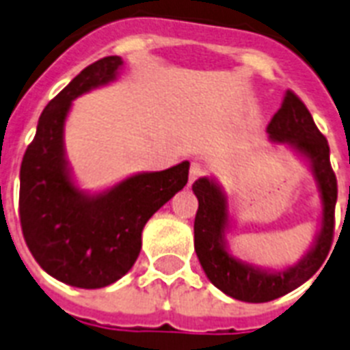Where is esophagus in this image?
Wrapping results in <instances>:
<instances>
[{"mask_svg":"<svg viewBox=\"0 0 350 350\" xmlns=\"http://www.w3.org/2000/svg\"><path fill=\"white\" fill-rule=\"evenodd\" d=\"M200 176H203V167L200 163H192L191 170H189V185H192Z\"/></svg>","mask_w":350,"mask_h":350,"instance_id":"obj_1","label":"esophagus"}]
</instances>
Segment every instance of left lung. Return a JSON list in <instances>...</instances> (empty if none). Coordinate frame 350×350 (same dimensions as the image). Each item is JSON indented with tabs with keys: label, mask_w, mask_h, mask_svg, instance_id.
<instances>
[{
	"label": "left lung",
	"mask_w": 350,
	"mask_h": 350,
	"mask_svg": "<svg viewBox=\"0 0 350 350\" xmlns=\"http://www.w3.org/2000/svg\"><path fill=\"white\" fill-rule=\"evenodd\" d=\"M267 134L274 145H285L304 161L320 194L316 236L296 263L272 269L238 258L230 250L227 238L232 229V213L225 189L214 176H203L192 185L198 198L194 249L202 269L214 287L230 298L249 304L280 298L314 276L329 254L334 232L338 187L329 159V145L316 129L307 107L294 92H285L280 111L267 126Z\"/></svg>",
	"instance_id": "obj_1"
}]
</instances>
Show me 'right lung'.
Here are the masks:
<instances>
[{
  "instance_id": "1",
  "label": "right lung",
  "mask_w": 350,
  "mask_h": 350,
  "mask_svg": "<svg viewBox=\"0 0 350 350\" xmlns=\"http://www.w3.org/2000/svg\"><path fill=\"white\" fill-rule=\"evenodd\" d=\"M123 59L83 68L41 112L19 170V219L25 241L46 274L78 288H101L131 271L142 232L189 180V161L136 172L90 192L78 185L65 148V123L79 96L120 78Z\"/></svg>"
}]
</instances>
